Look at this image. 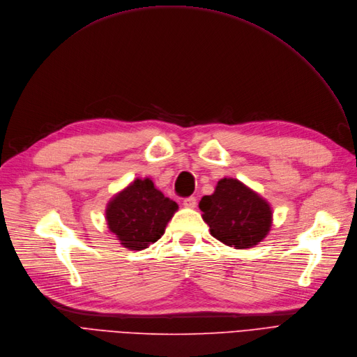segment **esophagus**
<instances>
[{"instance_id":"1","label":"esophagus","mask_w":357,"mask_h":357,"mask_svg":"<svg viewBox=\"0 0 357 357\" xmlns=\"http://www.w3.org/2000/svg\"><path fill=\"white\" fill-rule=\"evenodd\" d=\"M183 205L184 208H189V209H193L196 206V197L195 196H190V197H186L183 201Z\"/></svg>"}]
</instances>
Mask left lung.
<instances>
[{"instance_id":"left-lung-1","label":"left lung","mask_w":357,"mask_h":357,"mask_svg":"<svg viewBox=\"0 0 357 357\" xmlns=\"http://www.w3.org/2000/svg\"><path fill=\"white\" fill-rule=\"evenodd\" d=\"M211 236L234 249L253 248L268 236L273 208L265 199L237 178H221L212 195L199 202Z\"/></svg>"}]
</instances>
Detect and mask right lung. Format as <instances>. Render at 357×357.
Returning a JSON list of instances; mask_svg holds the SVG:
<instances>
[{
  "label": "right lung",
  "instance_id": "add662e5",
  "mask_svg": "<svg viewBox=\"0 0 357 357\" xmlns=\"http://www.w3.org/2000/svg\"><path fill=\"white\" fill-rule=\"evenodd\" d=\"M177 209L149 177L136 178L109 199L105 220L123 248L144 250L161 238Z\"/></svg>",
  "mask_w": 357,
  "mask_h": 357
}]
</instances>
